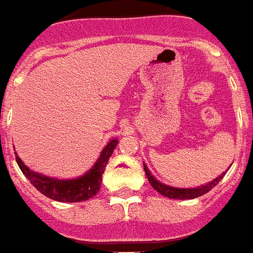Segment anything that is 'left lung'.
Returning <instances> with one entry per match:
<instances>
[{"label": "left lung", "instance_id": "1", "mask_svg": "<svg viewBox=\"0 0 253 253\" xmlns=\"http://www.w3.org/2000/svg\"><path fill=\"white\" fill-rule=\"evenodd\" d=\"M143 169H145V173H146L147 180L149 183L151 184V187L154 188L155 191L159 192L162 196H165V197H169V199H179V200H191V199H196V197H200V196L205 195L208 192L217 185L221 179L223 177L225 173H222L221 176H218L215 180L210 181L208 183L207 185H203V187L199 188H189V189H181V188H173V187H169V185H165V184L159 183L157 179H155L153 175L150 173V171L147 169V167L143 165Z\"/></svg>", "mask_w": 253, "mask_h": 253}]
</instances>
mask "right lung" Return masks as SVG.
<instances>
[{
  "label": "right lung",
  "instance_id": "1",
  "mask_svg": "<svg viewBox=\"0 0 253 253\" xmlns=\"http://www.w3.org/2000/svg\"><path fill=\"white\" fill-rule=\"evenodd\" d=\"M116 145L117 139L110 141L108 145L103 149L102 154L94 167L87 173H84V176L73 179V180H58V179L43 176L40 173L31 171L27 166H24V163L17 154H15V159H17L18 166L24 176L27 177L30 183L40 193H43L44 196L54 200V201L80 203V201H86V200L91 199L99 192L100 184H102V175Z\"/></svg>",
  "mask_w": 253,
  "mask_h": 253
}]
</instances>
